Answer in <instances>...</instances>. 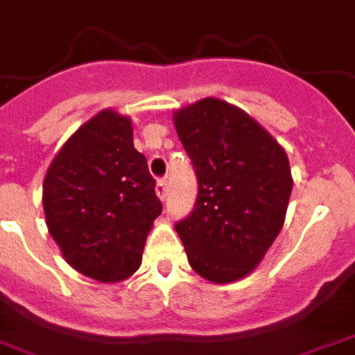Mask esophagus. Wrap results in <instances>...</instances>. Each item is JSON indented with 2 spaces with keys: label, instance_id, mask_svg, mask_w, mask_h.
I'll list each match as a JSON object with an SVG mask.
<instances>
[{
  "label": "esophagus",
  "instance_id": "1",
  "mask_svg": "<svg viewBox=\"0 0 355 355\" xmlns=\"http://www.w3.org/2000/svg\"><path fill=\"white\" fill-rule=\"evenodd\" d=\"M155 190H157L159 200H165V198H167V180H165V178H159Z\"/></svg>",
  "mask_w": 355,
  "mask_h": 355
}]
</instances>
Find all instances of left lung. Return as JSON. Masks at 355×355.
<instances>
[{
	"label": "left lung",
	"instance_id": "left-lung-1",
	"mask_svg": "<svg viewBox=\"0 0 355 355\" xmlns=\"http://www.w3.org/2000/svg\"><path fill=\"white\" fill-rule=\"evenodd\" d=\"M198 178L190 216L175 229L202 278L229 284L264 259L282 231L291 171L284 147L245 110L202 98L175 112Z\"/></svg>",
	"mask_w": 355,
	"mask_h": 355
}]
</instances>
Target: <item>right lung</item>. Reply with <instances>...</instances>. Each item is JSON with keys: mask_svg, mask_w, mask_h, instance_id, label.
Returning <instances> with one entry per match:
<instances>
[{"mask_svg": "<svg viewBox=\"0 0 355 355\" xmlns=\"http://www.w3.org/2000/svg\"><path fill=\"white\" fill-rule=\"evenodd\" d=\"M46 225L71 268L96 282L130 278L163 211L132 122L101 110L50 163L42 187Z\"/></svg>", "mask_w": 355, "mask_h": 355, "instance_id": "1", "label": "right lung"}]
</instances>
